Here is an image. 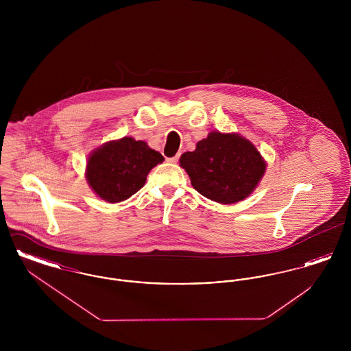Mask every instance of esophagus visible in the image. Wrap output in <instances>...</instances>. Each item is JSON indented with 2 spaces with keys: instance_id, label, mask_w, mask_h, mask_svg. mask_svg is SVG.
Instances as JSON below:
<instances>
[{
  "instance_id": "obj_1",
  "label": "esophagus",
  "mask_w": 351,
  "mask_h": 351,
  "mask_svg": "<svg viewBox=\"0 0 351 351\" xmlns=\"http://www.w3.org/2000/svg\"><path fill=\"white\" fill-rule=\"evenodd\" d=\"M179 158H180V154H176L173 158H167V162L168 163H178Z\"/></svg>"
}]
</instances>
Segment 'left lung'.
Instances as JSON below:
<instances>
[{
	"label": "left lung",
	"instance_id": "8db88e82",
	"mask_svg": "<svg viewBox=\"0 0 351 351\" xmlns=\"http://www.w3.org/2000/svg\"><path fill=\"white\" fill-rule=\"evenodd\" d=\"M192 186L219 204L245 200L265 175L266 162L249 139L235 133L210 132L196 150L180 156Z\"/></svg>",
	"mask_w": 351,
	"mask_h": 351
}]
</instances>
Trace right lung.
I'll list each match as a JSON object with an SVG mask.
<instances>
[{
	"label": "right lung",
	"mask_w": 351,
	"mask_h": 351,
	"mask_svg": "<svg viewBox=\"0 0 351 351\" xmlns=\"http://www.w3.org/2000/svg\"><path fill=\"white\" fill-rule=\"evenodd\" d=\"M163 160L162 154L146 142L123 136L104 143L89 155L85 178L100 199L114 204L138 192L151 169Z\"/></svg>",
	"instance_id": "obj_1"
}]
</instances>
